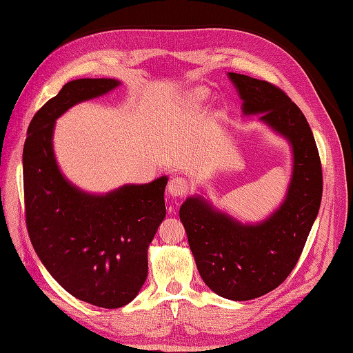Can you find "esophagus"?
<instances>
[{"label":"esophagus","mask_w":353,"mask_h":353,"mask_svg":"<svg viewBox=\"0 0 353 353\" xmlns=\"http://www.w3.org/2000/svg\"><path fill=\"white\" fill-rule=\"evenodd\" d=\"M167 191L171 196H182L188 191V182L183 177H173L170 179Z\"/></svg>","instance_id":"obj_1"}]
</instances>
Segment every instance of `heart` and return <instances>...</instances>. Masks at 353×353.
I'll use <instances>...</instances> for the list:
<instances>
[{
    "label": "heart",
    "mask_w": 353,
    "mask_h": 353,
    "mask_svg": "<svg viewBox=\"0 0 353 353\" xmlns=\"http://www.w3.org/2000/svg\"><path fill=\"white\" fill-rule=\"evenodd\" d=\"M209 97V90L204 88V87H196L194 90H191L190 93L186 96V102L188 105H192V106H200L204 102L208 101Z\"/></svg>",
    "instance_id": "heart-1"
}]
</instances>
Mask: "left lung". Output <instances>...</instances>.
Wrapping results in <instances>:
<instances>
[{
	"mask_svg": "<svg viewBox=\"0 0 353 353\" xmlns=\"http://www.w3.org/2000/svg\"><path fill=\"white\" fill-rule=\"evenodd\" d=\"M243 116L259 120L292 149L284 200L257 223H242L201 194L179 210L196 269L208 288L232 301H250L276 289L301 256L322 200V165L304 114L283 90L241 73H227Z\"/></svg>",
	"mask_w": 353,
	"mask_h": 353,
	"instance_id": "left-lung-1",
	"label": "left lung"
}]
</instances>
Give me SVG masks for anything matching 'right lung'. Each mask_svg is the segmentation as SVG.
Segmentation results:
<instances>
[{
  "instance_id": "right-lung-1",
  "label": "right lung",
  "mask_w": 353,
  "mask_h": 353,
  "mask_svg": "<svg viewBox=\"0 0 353 353\" xmlns=\"http://www.w3.org/2000/svg\"><path fill=\"white\" fill-rule=\"evenodd\" d=\"M120 84L112 78H83L63 85L32 117L22 154L32 248L65 292L102 308L126 305L141 290L147 250L167 214L168 177L126 183L106 194L87 192L61 173L52 138L65 111Z\"/></svg>"
}]
</instances>
